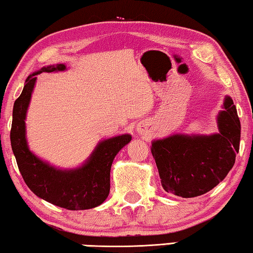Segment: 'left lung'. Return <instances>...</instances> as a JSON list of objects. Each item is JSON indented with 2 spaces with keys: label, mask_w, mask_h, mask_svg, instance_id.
<instances>
[{
  "label": "left lung",
  "mask_w": 253,
  "mask_h": 253,
  "mask_svg": "<svg viewBox=\"0 0 253 253\" xmlns=\"http://www.w3.org/2000/svg\"><path fill=\"white\" fill-rule=\"evenodd\" d=\"M218 116L219 133L173 134L153 141L161 184L173 195H203L222 181L235 163L240 149L241 123L233 100L227 97Z\"/></svg>",
  "instance_id": "1"
}]
</instances>
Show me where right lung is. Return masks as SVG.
<instances>
[{"label":"right lung","instance_id":"obj_1","mask_svg":"<svg viewBox=\"0 0 253 253\" xmlns=\"http://www.w3.org/2000/svg\"><path fill=\"white\" fill-rule=\"evenodd\" d=\"M65 68L63 64L47 66L28 76L23 92L13 105L10 140L18 169L35 195L67 210H86L100 206L107 199L111 189L112 163L121 148L131 140V135L122 134L101 141L82 168L71 171L54 169L29 151L25 119L36 75Z\"/></svg>","mask_w":253,"mask_h":253}]
</instances>
